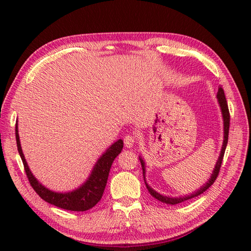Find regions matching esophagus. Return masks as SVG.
I'll return each instance as SVG.
<instances>
[{
    "mask_svg": "<svg viewBox=\"0 0 251 251\" xmlns=\"http://www.w3.org/2000/svg\"><path fill=\"white\" fill-rule=\"evenodd\" d=\"M136 143V136L135 135H126L124 138V145L127 148H131Z\"/></svg>",
    "mask_w": 251,
    "mask_h": 251,
    "instance_id": "obj_1",
    "label": "esophagus"
}]
</instances>
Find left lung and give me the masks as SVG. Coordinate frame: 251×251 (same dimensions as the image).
Wrapping results in <instances>:
<instances>
[{"instance_id":"8db88e82","label":"left lung","mask_w":251,"mask_h":251,"mask_svg":"<svg viewBox=\"0 0 251 251\" xmlns=\"http://www.w3.org/2000/svg\"><path fill=\"white\" fill-rule=\"evenodd\" d=\"M217 98H218V102L220 104V108H221V112H222V117H223V129H225V139H223V145H222V149H221V152H220V156L218 158L217 164L215 166L214 172L211 174V177L209 178V180L207 181V182L201 186L200 190H197L194 193H192L188 196H183V197H170V196H165L157 193L155 190H153L150 185L147 183L146 181V166H145V161L141 157H139L140 159V163H141V166H142V170H143V178H145V182L147 185V189L148 191L150 192V194L154 197V199H156L158 201H161L165 204H169V205H176V204H180V202H183L188 200L191 199H194V197L201 195V193H204V192L209 189L211 184H214V182L216 181L218 175H219L220 172V167H221V164H222V159L223 156H225V152H226V145H227V139H228V128H230V112H228V106H227V102H226V95H225V90L220 86L219 89H218V93H217Z\"/></svg>"}]
</instances>
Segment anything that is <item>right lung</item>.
Listing matches in <instances>:
<instances>
[{
    "mask_svg": "<svg viewBox=\"0 0 251 251\" xmlns=\"http://www.w3.org/2000/svg\"><path fill=\"white\" fill-rule=\"evenodd\" d=\"M16 141H17L19 155L21 159H23L25 175L33 190L39 194L42 200L50 202L51 205L62 208V209L71 211L88 210L101 200L105 189L106 181H108L112 163L122 152L123 146H124L122 139L114 142L100 156L92 170V174L89 175L88 179L78 189L67 192V193H58V192L50 191L45 188L44 185H42L34 176L32 175L28 164L25 162L23 150H21L17 125H16Z\"/></svg>",
    "mask_w": 251,
    "mask_h": 251,
    "instance_id": "obj_1",
    "label": "right lung"
}]
</instances>
